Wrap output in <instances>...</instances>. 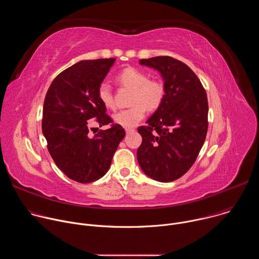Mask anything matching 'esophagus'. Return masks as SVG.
Here are the masks:
<instances>
[{
	"mask_svg": "<svg viewBox=\"0 0 259 259\" xmlns=\"http://www.w3.org/2000/svg\"><path fill=\"white\" fill-rule=\"evenodd\" d=\"M135 130L132 129V128H126V133H131V132H134Z\"/></svg>",
	"mask_w": 259,
	"mask_h": 259,
	"instance_id": "34e87169",
	"label": "esophagus"
}]
</instances>
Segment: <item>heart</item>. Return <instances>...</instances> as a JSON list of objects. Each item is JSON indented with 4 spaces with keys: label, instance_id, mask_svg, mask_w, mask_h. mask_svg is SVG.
<instances>
[{
    "label": "heart",
    "instance_id": "1",
    "mask_svg": "<svg viewBox=\"0 0 259 259\" xmlns=\"http://www.w3.org/2000/svg\"><path fill=\"white\" fill-rule=\"evenodd\" d=\"M117 81L124 87L133 90L131 95V107L121 109L114 115V121L124 128L136 126L145 116L146 108L157 109L165 98V86L161 80L149 79L147 73L137 67L124 68L117 76ZM97 96L104 107L113 109L116 100L110 86L102 82L97 88Z\"/></svg>",
    "mask_w": 259,
    "mask_h": 259
}]
</instances>
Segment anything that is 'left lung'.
I'll list each match as a JSON object with an SVG mask.
<instances>
[{"label": "left lung", "mask_w": 259, "mask_h": 259, "mask_svg": "<svg viewBox=\"0 0 259 259\" xmlns=\"http://www.w3.org/2000/svg\"><path fill=\"white\" fill-rule=\"evenodd\" d=\"M164 79L165 98L156 113L138 127L142 142L137 160L151 178L169 182L186 174L195 163L208 130V100L196 73L170 56L140 59Z\"/></svg>", "instance_id": "8db88e82"}]
</instances>
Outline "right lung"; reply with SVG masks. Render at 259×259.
Masks as SVG:
<instances>
[{"label":"right lung","instance_id":"right-lung-1","mask_svg":"<svg viewBox=\"0 0 259 259\" xmlns=\"http://www.w3.org/2000/svg\"><path fill=\"white\" fill-rule=\"evenodd\" d=\"M116 58L82 60L61 71L51 83L44 101L42 131L56 166L70 179L89 183L109 169L125 130L106 114L97 88ZM111 124L93 138L89 120Z\"/></svg>","mask_w":259,"mask_h":259}]
</instances>
